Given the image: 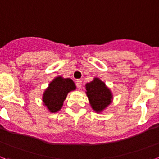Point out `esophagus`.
Here are the masks:
<instances>
[{"label": "esophagus", "mask_w": 159, "mask_h": 159, "mask_svg": "<svg viewBox=\"0 0 159 159\" xmlns=\"http://www.w3.org/2000/svg\"><path fill=\"white\" fill-rule=\"evenodd\" d=\"M82 80H77V82H76V85H77V87L78 88V89H81L82 88Z\"/></svg>", "instance_id": "34e87169"}]
</instances>
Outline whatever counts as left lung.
<instances>
[{"label": "left lung", "mask_w": 159, "mask_h": 159, "mask_svg": "<svg viewBox=\"0 0 159 159\" xmlns=\"http://www.w3.org/2000/svg\"><path fill=\"white\" fill-rule=\"evenodd\" d=\"M86 90L90 106L96 112H101L111 102V92L99 78L86 84Z\"/></svg>", "instance_id": "obj_1"}]
</instances>
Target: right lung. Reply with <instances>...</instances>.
Segmentation results:
<instances>
[{
    "label": "right lung",
    "instance_id": "obj_1",
    "mask_svg": "<svg viewBox=\"0 0 159 159\" xmlns=\"http://www.w3.org/2000/svg\"><path fill=\"white\" fill-rule=\"evenodd\" d=\"M76 89L73 80L70 78L56 77L50 82L43 95V104L48 107L50 112H57L63 106L68 93Z\"/></svg>",
    "mask_w": 159,
    "mask_h": 159
}]
</instances>
